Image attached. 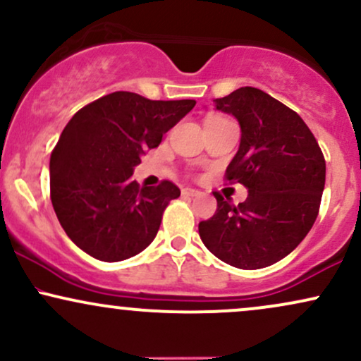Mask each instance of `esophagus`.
Here are the masks:
<instances>
[{"instance_id":"1","label":"esophagus","mask_w":361,"mask_h":361,"mask_svg":"<svg viewBox=\"0 0 361 361\" xmlns=\"http://www.w3.org/2000/svg\"><path fill=\"white\" fill-rule=\"evenodd\" d=\"M181 193L185 195V197H198V195H202V192L200 190H195V188H188V186H186V188H183L181 190Z\"/></svg>"}]
</instances>
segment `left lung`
I'll use <instances>...</instances> for the list:
<instances>
[{
	"label": "left lung",
	"instance_id": "8db88e82",
	"mask_svg": "<svg viewBox=\"0 0 361 361\" xmlns=\"http://www.w3.org/2000/svg\"><path fill=\"white\" fill-rule=\"evenodd\" d=\"M241 127L227 180L246 186L238 207L219 193L217 212L198 224L212 255L231 267L258 270L290 255L316 222L326 161L316 137L293 110L251 86L214 100Z\"/></svg>",
	"mask_w": 361,
	"mask_h": 361
}]
</instances>
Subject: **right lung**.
Wrapping results in <instances>:
<instances>
[{
    "mask_svg": "<svg viewBox=\"0 0 361 361\" xmlns=\"http://www.w3.org/2000/svg\"><path fill=\"white\" fill-rule=\"evenodd\" d=\"M195 100H147L115 91L82 106L51 154V200L68 238L100 261H122L154 241L166 205L180 188L132 180L147 149L159 146Z\"/></svg>",
    "mask_w": 361,
    "mask_h": 361,
    "instance_id": "1",
    "label": "right lung"
}]
</instances>
